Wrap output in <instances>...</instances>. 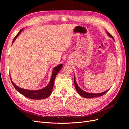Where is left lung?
<instances>
[{
  "label": "left lung",
  "mask_w": 129,
  "mask_h": 129,
  "mask_svg": "<svg viewBox=\"0 0 129 129\" xmlns=\"http://www.w3.org/2000/svg\"><path fill=\"white\" fill-rule=\"evenodd\" d=\"M107 33L108 34V36L110 37V38H111L113 40H114V37H113L109 33V32H107ZM74 84H75V88H76V90L77 92H78V93L79 94L82 96L83 97H85V98H87V99H90V98H93V97H100V96H103V95H104L105 93H106L110 89H108L107 90L103 92H101V93H89V92H85L84 91H83V90H82L79 87V85H77L76 82V80H75V76H74Z\"/></svg>",
  "instance_id": "8db88e82"
}]
</instances>
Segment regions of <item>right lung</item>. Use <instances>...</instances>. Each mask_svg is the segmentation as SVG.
Returning a JSON list of instances; mask_svg holds the SVG:
<instances>
[{
  "label": "right lung",
  "mask_w": 129,
  "mask_h": 129,
  "mask_svg": "<svg viewBox=\"0 0 129 129\" xmlns=\"http://www.w3.org/2000/svg\"><path fill=\"white\" fill-rule=\"evenodd\" d=\"M22 29H21L19 31V32L16 35V36L14 37L12 41V44L14 42V41L16 40V39L19 36V35L21 33ZM62 67H63L62 64H60L56 66L55 67H54L53 70L52 76L51 78H50L49 84L47 85L46 87L40 90H27L19 88L13 83V82L12 80L10 77L11 80L14 88L16 89L19 92H20L21 94L26 96L27 98L33 100L45 99L46 98H47V97H48L50 95V94H51L53 90L54 80H55V76H56L57 73L59 72V71L61 69Z\"/></svg>",
  "instance_id": "add662e5"
}]
</instances>
